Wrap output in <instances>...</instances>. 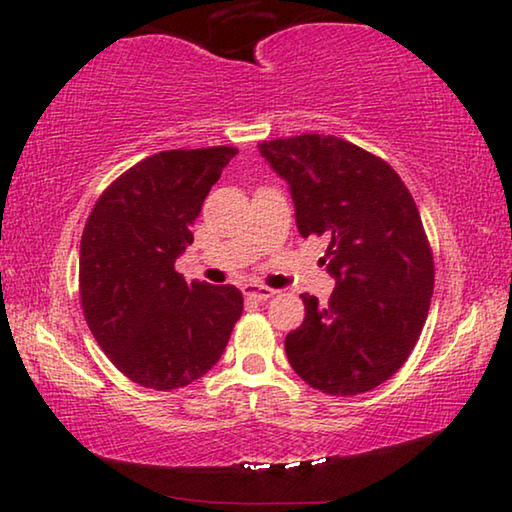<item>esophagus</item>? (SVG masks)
I'll return each mask as SVG.
<instances>
[{"mask_svg":"<svg viewBox=\"0 0 512 512\" xmlns=\"http://www.w3.org/2000/svg\"><path fill=\"white\" fill-rule=\"evenodd\" d=\"M241 291H244V296L253 298V300H268L277 293L271 287H264V284H244V289H241Z\"/></svg>","mask_w":512,"mask_h":512,"instance_id":"obj_1","label":"esophagus"}]
</instances>
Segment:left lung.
<instances>
[{"mask_svg": "<svg viewBox=\"0 0 512 512\" xmlns=\"http://www.w3.org/2000/svg\"><path fill=\"white\" fill-rule=\"evenodd\" d=\"M287 180L302 237L329 241L327 305L302 293L305 320L284 339L291 368L327 395H359L409 359L429 314L433 255L409 189L391 164L334 135L259 144Z\"/></svg>", "mask_w": 512, "mask_h": 512, "instance_id": "1", "label": "left lung"}]
</instances>
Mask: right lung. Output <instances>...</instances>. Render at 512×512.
<instances>
[{"mask_svg": "<svg viewBox=\"0 0 512 512\" xmlns=\"http://www.w3.org/2000/svg\"><path fill=\"white\" fill-rule=\"evenodd\" d=\"M235 146L162 151L110 183L81 237L85 320L117 370L153 391L203 377L221 359L244 296L232 284H187L176 259Z\"/></svg>", "mask_w": 512, "mask_h": 512, "instance_id": "right-lung-1", "label": "right lung"}]
</instances>
